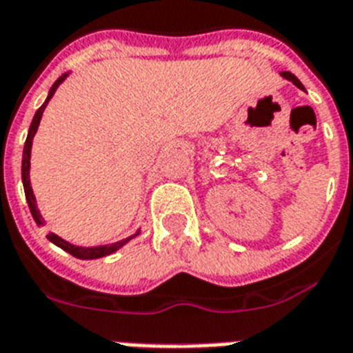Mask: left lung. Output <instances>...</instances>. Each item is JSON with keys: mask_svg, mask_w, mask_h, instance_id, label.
<instances>
[{"mask_svg": "<svg viewBox=\"0 0 353 353\" xmlns=\"http://www.w3.org/2000/svg\"><path fill=\"white\" fill-rule=\"evenodd\" d=\"M282 77H284V79H288V80H291V82H293V84H295L296 88H301V90H304V85L301 84V80L296 79L295 74H291L290 71H284V73H282Z\"/></svg>", "mask_w": 353, "mask_h": 353, "instance_id": "8db88e82", "label": "left lung"}]
</instances>
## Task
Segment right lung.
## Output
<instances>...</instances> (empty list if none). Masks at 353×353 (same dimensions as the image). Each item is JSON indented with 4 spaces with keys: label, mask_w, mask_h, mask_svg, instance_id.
Listing matches in <instances>:
<instances>
[{
    "label": "right lung",
    "mask_w": 353,
    "mask_h": 353,
    "mask_svg": "<svg viewBox=\"0 0 353 353\" xmlns=\"http://www.w3.org/2000/svg\"><path fill=\"white\" fill-rule=\"evenodd\" d=\"M65 77H68V74H63V77H60V79L54 82V85H52L51 91H49V95H47V101L43 102L40 110L34 113V119H32V122H30L29 135H27V141H25V146H23V159H21V179H23L25 198H27V203H29L30 214H32V218H34V221L38 223V225H41V223H43V220H41L40 210L36 209V198H34V194H32V188H30V179H29L30 146H32V137H34L36 130H38L41 113H43V110H46L47 102L51 101V97L54 95V91H57L58 84H60V82H62ZM137 234H139V231L135 232L133 236H130V238H126V240H121V241H115V243H110V245H99V247H77V245H73V243H69V241L62 240V238L54 234V232H49V234H47V238H49V240H51L54 245H58L60 249H63V251H68L69 254H73L74 258H82V260H93V258H101V256H106V254H112V252H115L117 249H121V247L124 245L128 240H132V238H135Z\"/></svg>",
    "instance_id": "add662e5"
}]
</instances>
